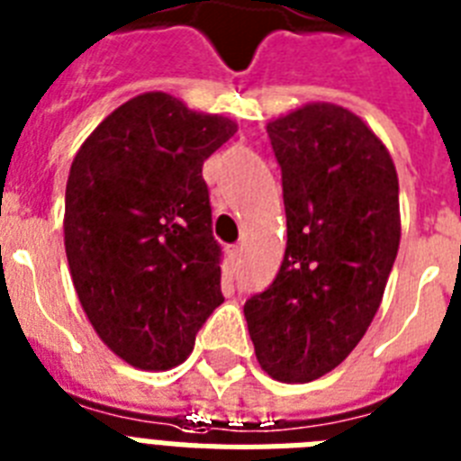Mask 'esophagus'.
I'll return each mask as SVG.
<instances>
[{
	"label": "esophagus",
	"instance_id": "obj_1",
	"mask_svg": "<svg viewBox=\"0 0 461 461\" xmlns=\"http://www.w3.org/2000/svg\"><path fill=\"white\" fill-rule=\"evenodd\" d=\"M227 253H230L231 263H237L239 258H241V249H239V246H230V249H227Z\"/></svg>",
	"mask_w": 461,
	"mask_h": 461
}]
</instances>
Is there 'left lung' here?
<instances>
[{
    "label": "left lung",
    "mask_w": 461,
    "mask_h": 461,
    "mask_svg": "<svg viewBox=\"0 0 461 461\" xmlns=\"http://www.w3.org/2000/svg\"><path fill=\"white\" fill-rule=\"evenodd\" d=\"M267 134L289 239L243 315L265 372L305 384L346 360L379 310L400 246L398 172L362 118L334 104L276 118Z\"/></svg>",
    "instance_id": "left-lung-1"
}]
</instances>
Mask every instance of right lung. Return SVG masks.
I'll use <instances>...</instances> for the list:
<instances>
[{"instance_id": "add662e5", "label": "right lung", "mask_w": 461, "mask_h": 461, "mask_svg": "<svg viewBox=\"0 0 461 461\" xmlns=\"http://www.w3.org/2000/svg\"><path fill=\"white\" fill-rule=\"evenodd\" d=\"M237 122L166 92L118 106L89 134L66 185V256L82 310L127 365L185 362L222 298L203 160Z\"/></svg>"}]
</instances>
